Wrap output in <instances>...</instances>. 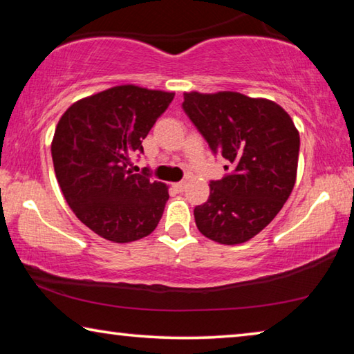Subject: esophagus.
<instances>
[{
    "label": "esophagus",
    "instance_id": "1",
    "mask_svg": "<svg viewBox=\"0 0 354 354\" xmlns=\"http://www.w3.org/2000/svg\"><path fill=\"white\" fill-rule=\"evenodd\" d=\"M173 189H175L176 192H179V194H181V192H184V189H185V183L184 181L175 183V184H173Z\"/></svg>",
    "mask_w": 354,
    "mask_h": 354
}]
</instances>
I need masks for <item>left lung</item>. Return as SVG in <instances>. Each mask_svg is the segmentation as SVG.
<instances>
[{"instance_id": "left-lung-1", "label": "left lung", "mask_w": 354, "mask_h": 354, "mask_svg": "<svg viewBox=\"0 0 354 354\" xmlns=\"http://www.w3.org/2000/svg\"><path fill=\"white\" fill-rule=\"evenodd\" d=\"M183 107L212 151L234 165L209 184L207 201L194 211L196 227L214 242H247L277 217L295 185L298 129L274 101L239 92H185Z\"/></svg>"}]
</instances>
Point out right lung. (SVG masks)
<instances>
[{
	"label": "right lung",
	"instance_id": "add662e5",
	"mask_svg": "<svg viewBox=\"0 0 354 354\" xmlns=\"http://www.w3.org/2000/svg\"><path fill=\"white\" fill-rule=\"evenodd\" d=\"M173 97L123 84L77 100L59 120L51 142L57 183L76 217L106 241H139L162 217L169 185L128 165Z\"/></svg>",
	"mask_w": 354,
	"mask_h": 354
}]
</instances>
